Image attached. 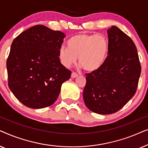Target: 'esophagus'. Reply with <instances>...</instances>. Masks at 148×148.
<instances>
[{
    "label": "esophagus",
    "mask_w": 148,
    "mask_h": 148,
    "mask_svg": "<svg viewBox=\"0 0 148 148\" xmlns=\"http://www.w3.org/2000/svg\"><path fill=\"white\" fill-rule=\"evenodd\" d=\"M77 76H78V75H77V73H76L75 72H73L71 73V77L72 78H75Z\"/></svg>",
    "instance_id": "34e87169"
}]
</instances>
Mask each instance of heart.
<instances>
[{
    "label": "heart",
    "instance_id": "1",
    "mask_svg": "<svg viewBox=\"0 0 148 148\" xmlns=\"http://www.w3.org/2000/svg\"><path fill=\"white\" fill-rule=\"evenodd\" d=\"M68 48L61 47L58 58L62 65L69 68L77 60L85 70L94 71L104 63L108 50L106 38L100 34H77L67 42Z\"/></svg>",
    "mask_w": 148,
    "mask_h": 148
}]
</instances>
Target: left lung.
Masks as SVG:
<instances>
[{
    "instance_id": "obj_1",
    "label": "left lung",
    "mask_w": 148,
    "mask_h": 148,
    "mask_svg": "<svg viewBox=\"0 0 148 148\" xmlns=\"http://www.w3.org/2000/svg\"><path fill=\"white\" fill-rule=\"evenodd\" d=\"M108 50L100 69L86 73L83 96L92 112L109 114L122 108L134 96L141 64L134 42L116 26L107 30Z\"/></svg>"
}]
</instances>
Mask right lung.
<instances>
[{"instance_id": "obj_1", "label": "right lung", "mask_w": 148, "mask_h": 148, "mask_svg": "<svg viewBox=\"0 0 148 148\" xmlns=\"http://www.w3.org/2000/svg\"><path fill=\"white\" fill-rule=\"evenodd\" d=\"M65 34L46 26L29 28L12 42L7 60L8 85L17 100L31 108L51 106L71 71L60 63L58 51Z\"/></svg>"}]
</instances>
